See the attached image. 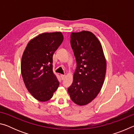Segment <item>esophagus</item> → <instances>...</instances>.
<instances>
[{"label":"esophagus","mask_w":134,"mask_h":134,"mask_svg":"<svg viewBox=\"0 0 134 134\" xmlns=\"http://www.w3.org/2000/svg\"><path fill=\"white\" fill-rule=\"evenodd\" d=\"M60 76H61V78H62V80H64V79H65V74H61Z\"/></svg>","instance_id":"esophagus-1"}]
</instances>
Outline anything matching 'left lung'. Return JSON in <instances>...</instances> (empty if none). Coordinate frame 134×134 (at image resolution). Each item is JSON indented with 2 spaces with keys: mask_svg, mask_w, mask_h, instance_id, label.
Here are the masks:
<instances>
[{
  "mask_svg": "<svg viewBox=\"0 0 134 134\" xmlns=\"http://www.w3.org/2000/svg\"><path fill=\"white\" fill-rule=\"evenodd\" d=\"M70 38L77 67L68 92L74 103L86 105L97 96L103 85L106 59L100 42L91 32H72Z\"/></svg>",
  "mask_w": 134,
  "mask_h": 134,
  "instance_id": "1",
  "label": "left lung"
}]
</instances>
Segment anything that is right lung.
Instances as JSON below:
<instances>
[{"label": "right lung", "mask_w": 134, "mask_h": 134, "mask_svg": "<svg viewBox=\"0 0 134 134\" xmlns=\"http://www.w3.org/2000/svg\"><path fill=\"white\" fill-rule=\"evenodd\" d=\"M64 39L61 32H45L27 44L21 60V74L26 89L40 102L50 99L59 86L53 71V57Z\"/></svg>", "instance_id": "1"}]
</instances>
